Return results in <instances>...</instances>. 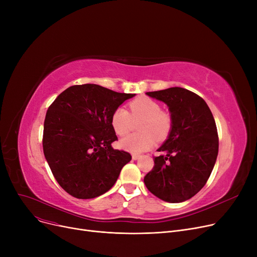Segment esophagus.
Masks as SVG:
<instances>
[{"label":"esophagus","instance_id":"1","mask_svg":"<svg viewBox=\"0 0 257 257\" xmlns=\"http://www.w3.org/2000/svg\"><path fill=\"white\" fill-rule=\"evenodd\" d=\"M140 157H141V155H139V154H132L133 160H138V159H140Z\"/></svg>","mask_w":257,"mask_h":257}]
</instances>
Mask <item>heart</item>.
Here are the masks:
<instances>
[{
	"label": "heart",
	"mask_w": 257,
	"mask_h": 257,
	"mask_svg": "<svg viewBox=\"0 0 257 257\" xmlns=\"http://www.w3.org/2000/svg\"><path fill=\"white\" fill-rule=\"evenodd\" d=\"M129 110L117 107L111 115V126L119 137H124L130 131L133 119H142L139 124L141 133L130 134L119 142L123 149L142 153L154 146L155 138L165 139L172 127V117L169 112L161 110L160 104L148 97H141L129 103Z\"/></svg>",
	"instance_id": "1"
}]
</instances>
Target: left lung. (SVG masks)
Returning a JSON list of instances; mask_svg holds the SVG:
<instances>
[{
    "label": "left lung",
    "instance_id": "8db88e82",
    "mask_svg": "<svg viewBox=\"0 0 257 257\" xmlns=\"http://www.w3.org/2000/svg\"><path fill=\"white\" fill-rule=\"evenodd\" d=\"M169 107L172 127L144 182L170 203L194 197L207 182L219 152L218 130L206 102L182 87L146 92Z\"/></svg>",
    "mask_w": 257,
    "mask_h": 257
}]
</instances>
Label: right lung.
Segmentation results:
<instances>
[{
    "label": "right lung",
    "instance_id": "obj_1",
    "mask_svg": "<svg viewBox=\"0 0 257 257\" xmlns=\"http://www.w3.org/2000/svg\"><path fill=\"white\" fill-rule=\"evenodd\" d=\"M134 96L97 84L73 85L50 105L44 124V154L67 194L92 199L114 185L131 155L111 146L117 140L111 115Z\"/></svg>",
    "mask_w": 257,
    "mask_h": 257
}]
</instances>
